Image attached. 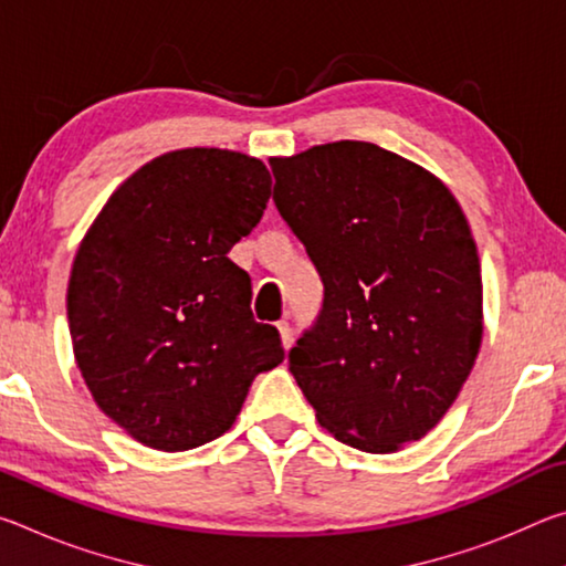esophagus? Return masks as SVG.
Masks as SVG:
<instances>
[{"label": "esophagus", "mask_w": 566, "mask_h": 566, "mask_svg": "<svg viewBox=\"0 0 566 566\" xmlns=\"http://www.w3.org/2000/svg\"><path fill=\"white\" fill-rule=\"evenodd\" d=\"M276 329H280V337H282V344L286 349L292 347V342H294V334H292V327H290V322L286 319H282V322H276Z\"/></svg>", "instance_id": "34e87169"}]
</instances>
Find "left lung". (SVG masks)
Wrapping results in <instances>:
<instances>
[{
  "instance_id": "1",
  "label": "left lung",
  "mask_w": 566,
  "mask_h": 566,
  "mask_svg": "<svg viewBox=\"0 0 566 566\" xmlns=\"http://www.w3.org/2000/svg\"><path fill=\"white\" fill-rule=\"evenodd\" d=\"M274 205L324 284L290 371L322 427L397 452L454 405L482 344V274L442 181L369 142L270 161Z\"/></svg>"
}]
</instances>
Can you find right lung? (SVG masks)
Segmentation results:
<instances>
[{
    "label": "right lung",
    "mask_w": 566,
    "mask_h": 566,
    "mask_svg": "<svg viewBox=\"0 0 566 566\" xmlns=\"http://www.w3.org/2000/svg\"><path fill=\"white\" fill-rule=\"evenodd\" d=\"M272 177L229 149H177L114 191L74 256L66 317L97 407L137 442L185 452L222 437L280 332L254 322L229 249L260 224Z\"/></svg>",
    "instance_id": "1"
}]
</instances>
